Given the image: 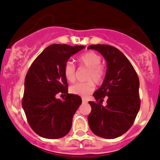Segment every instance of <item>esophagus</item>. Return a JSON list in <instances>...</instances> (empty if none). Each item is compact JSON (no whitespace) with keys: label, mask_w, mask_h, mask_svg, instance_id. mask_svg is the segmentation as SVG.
<instances>
[{"label":"esophagus","mask_w":160,"mask_h":160,"mask_svg":"<svg viewBox=\"0 0 160 160\" xmlns=\"http://www.w3.org/2000/svg\"><path fill=\"white\" fill-rule=\"evenodd\" d=\"M82 101H83V102H88L87 98H82Z\"/></svg>","instance_id":"obj_1"}]
</instances>
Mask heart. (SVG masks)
Instances as JSON below:
<instances>
[{"label": "heart", "instance_id": "heart-1", "mask_svg": "<svg viewBox=\"0 0 160 160\" xmlns=\"http://www.w3.org/2000/svg\"><path fill=\"white\" fill-rule=\"evenodd\" d=\"M79 65L88 68V72L85 75V82H79L69 88L72 94L80 96H88L94 89V83L101 84L105 76V69L101 62L102 57L94 52H88L82 54L77 58ZM63 73L66 80L70 83L76 78V67L72 62H67L63 67Z\"/></svg>", "mask_w": 160, "mask_h": 160}]
</instances>
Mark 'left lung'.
<instances>
[{
  "instance_id": "8db88e82",
  "label": "left lung",
  "mask_w": 160,
  "mask_h": 160,
  "mask_svg": "<svg viewBox=\"0 0 160 160\" xmlns=\"http://www.w3.org/2000/svg\"><path fill=\"white\" fill-rule=\"evenodd\" d=\"M107 62L105 80L94 93L96 102H89L91 112L88 123L95 135L113 139L126 133L140 109L139 79L135 69L119 49L107 44H91ZM107 97V105H101Z\"/></svg>"
}]
</instances>
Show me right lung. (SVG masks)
<instances>
[{"label": "right lung", "instance_id": "1", "mask_svg": "<svg viewBox=\"0 0 160 160\" xmlns=\"http://www.w3.org/2000/svg\"><path fill=\"white\" fill-rule=\"evenodd\" d=\"M84 48L52 44L36 58L26 73L22 105L30 128L41 137L61 138L70 131L72 116L82 99L68 93L63 67ZM58 93L67 94L64 100L56 98Z\"/></svg>", "mask_w": 160, "mask_h": 160}]
</instances>
